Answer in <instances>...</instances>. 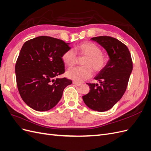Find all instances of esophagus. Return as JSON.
I'll use <instances>...</instances> for the list:
<instances>
[{
    "mask_svg": "<svg viewBox=\"0 0 151 151\" xmlns=\"http://www.w3.org/2000/svg\"><path fill=\"white\" fill-rule=\"evenodd\" d=\"M73 84H74L77 86H81L82 85V84L81 83H77V82H75V81H73Z\"/></svg>",
    "mask_w": 151,
    "mask_h": 151,
    "instance_id": "obj_1",
    "label": "esophagus"
}]
</instances>
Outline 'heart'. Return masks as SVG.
<instances>
[{
    "label": "heart",
    "mask_w": 151,
    "mask_h": 151,
    "mask_svg": "<svg viewBox=\"0 0 151 151\" xmlns=\"http://www.w3.org/2000/svg\"><path fill=\"white\" fill-rule=\"evenodd\" d=\"M77 52L80 56L85 57L83 67H76L68 70L66 76L68 79L77 83H82L89 79L95 72H101L106 66L107 58L102 54L101 50L96 44L86 42L81 43L76 47ZM62 61L68 67H72L77 61L76 53L74 50L69 49L62 55Z\"/></svg>",
    "instance_id": "1"
}]
</instances>
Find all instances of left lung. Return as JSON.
<instances>
[{"mask_svg": "<svg viewBox=\"0 0 151 151\" xmlns=\"http://www.w3.org/2000/svg\"><path fill=\"white\" fill-rule=\"evenodd\" d=\"M106 51L109 60L94 79L100 83L88 84L90 91L83 96L84 103L94 111L109 110L124 94L132 71V60L129 49L120 41L110 36L91 39Z\"/></svg>", "mask_w": 151, "mask_h": 151, "instance_id": "1", "label": "left lung"}]
</instances>
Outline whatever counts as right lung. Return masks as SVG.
I'll return each mask as SVG.
<instances>
[{
    "label": "right lung",
    "mask_w": 151,
    "mask_h": 151,
    "mask_svg": "<svg viewBox=\"0 0 151 151\" xmlns=\"http://www.w3.org/2000/svg\"><path fill=\"white\" fill-rule=\"evenodd\" d=\"M69 45L42 36L22 45L15 66L16 83L21 98L32 109L45 111L53 108L72 84L65 77H57L65 72L62 57L70 49Z\"/></svg>",
    "instance_id": "1"
}]
</instances>
